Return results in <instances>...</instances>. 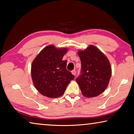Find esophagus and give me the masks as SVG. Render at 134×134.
<instances>
[{
	"label": "esophagus",
	"instance_id": "esophagus-1",
	"mask_svg": "<svg viewBox=\"0 0 134 134\" xmlns=\"http://www.w3.org/2000/svg\"><path fill=\"white\" fill-rule=\"evenodd\" d=\"M71 73H72V74H73V75L75 76V75H76V70H72V71H71Z\"/></svg>",
	"mask_w": 134,
	"mask_h": 134
}]
</instances>
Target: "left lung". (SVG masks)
Listing matches in <instances>:
<instances>
[{
    "label": "left lung",
    "instance_id": "1",
    "mask_svg": "<svg viewBox=\"0 0 134 134\" xmlns=\"http://www.w3.org/2000/svg\"><path fill=\"white\" fill-rule=\"evenodd\" d=\"M81 72L76 81L81 93L87 97H95L105 91L110 79L112 70L108 59L93 45L79 51Z\"/></svg>",
    "mask_w": 134,
    "mask_h": 134
}]
</instances>
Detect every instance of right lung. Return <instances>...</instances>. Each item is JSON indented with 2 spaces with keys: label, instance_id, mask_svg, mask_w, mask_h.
<instances>
[{
  "label": "right lung",
  "instance_id": "obj_1",
  "mask_svg": "<svg viewBox=\"0 0 134 134\" xmlns=\"http://www.w3.org/2000/svg\"><path fill=\"white\" fill-rule=\"evenodd\" d=\"M67 48L57 49L53 45L44 48L36 57L31 66V76L36 89L45 96H62L74 76L66 69L63 57Z\"/></svg>",
  "mask_w": 134,
  "mask_h": 134
}]
</instances>
